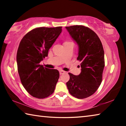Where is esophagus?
<instances>
[{
  "label": "esophagus",
  "instance_id": "1",
  "mask_svg": "<svg viewBox=\"0 0 126 126\" xmlns=\"http://www.w3.org/2000/svg\"><path fill=\"white\" fill-rule=\"evenodd\" d=\"M65 72L64 71H62V70H61V71H59V74H61V75H62V74H63L64 73H65Z\"/></svg>",
  "mask_w": 126,
  "mask_h": 126
}]
</instances>
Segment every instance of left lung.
Returning a JSON list of instances; mask_svg holds the SVG:
<instances>
[{
    "instance_id": "8db88e82",
    "label": "left lung",
    "mask_w": 126,
    "mask_h": 126,
    "mask_svg": "<svg viewBox=\"0 0 126 126\" xmlns=\"http://www.w3.org/2000/svg\"><path fill=\"white\" fill-rule=\"evenodd\" d=\"M70 36L78 46L77 60L81 62L78 76L69 73L67 86L70 94L78 99L91 96L101 84L104 67V53L96 33L83 25L66 27Z\"/></svg>"
}]
</instances>
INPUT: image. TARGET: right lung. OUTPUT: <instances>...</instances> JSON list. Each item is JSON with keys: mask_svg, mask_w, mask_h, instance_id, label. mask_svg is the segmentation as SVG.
<instances>
[{"mask_svg": "<svg viewBox=\"0 0 126 126\" xmlns=\"http://www.w3.org/2000/svg\"><path fill=\"white\" fill-rule=\"evenodd\" d=\"M62 27L34 29L22 38L16 54L21 82L33 97L43 99L54 92L59 78V71L40 65L62 32Z\"/></svg>", "mask_w": 126, "mask_h": 126, "instance_id": "add662e5", "label": "right lung"}]
</instances>
